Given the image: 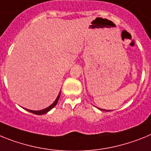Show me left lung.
Segmentation results:
<instances>
[{
    "label": "left lung",
    "instance_id": "obj_1",
    "mask_svg": "<svg viewBox=\"0 0 151 151\" xmlns=\"http://www.w3.org/2000/svg\"><path fill=\"white\" fill-rule=\"evenodd\" d=\"M102 111H107V110H103V109H102Z\"/></svg>",
    "mask_w": 151,
    "mask_h": 151
}]
</instances>
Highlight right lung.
I'll list each match as a JSON object with an SVG mask.
<instances>
[{
    "instance_id": "obj_1",
    "label": "right lung",
    "mask_w": 151,
    "mask_h": 151,
    "mask_svg": "<svg viewBox=\"0 0 151 151\" xmlns=\"http://www.w3.org/2000/svg\"><path fill=\"white\" fill-rule=\"evenodd\" d=\"M60 93L58 94V97H57V99L55 100V101H54V103L52 104L50 106H49L48 107H47V108L44 109V110H41V111H31V110H27V111H30V112L33 113V114H37V115H41V114H46L47 112H48L49 111H50L52 108H54L55 106H56V104H58V100H59V97H60Z\"/></svg>"
}]
</instances>
